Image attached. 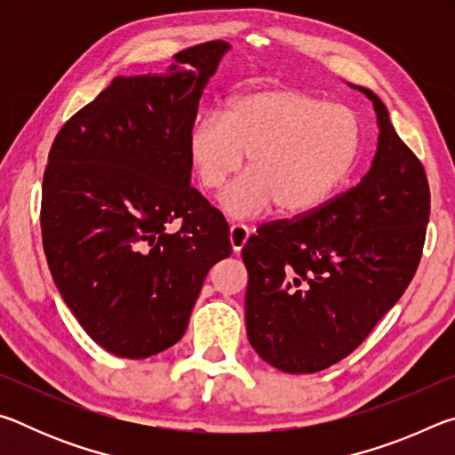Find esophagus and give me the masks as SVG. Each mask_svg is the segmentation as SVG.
<instances>
[{"label": "esophagus", "mask_w": 455, "mask_h": 455, "mask_svg": "<svg viewBox=\"0 0 455 455\" xmlns=\"http://www.w3.org/2000/svg\"><path fill=\"white\" fill-rule=\"evenodd\" d=\"M249 236H251V228L246 225H241V222H233V225H230L228 238L235 252L243 251V246L246 244V241H249Z\"/></svg>", "instance_id": "esophagus-1"}]
</instances>
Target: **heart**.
<instances>
[{
	"label": "heart",
	"instance_id": "b5f03b06",
	"mask_svg": "<svg viewBox=\"0 0 455 455\" xmlns=\"http://www.w3.org/2000/svg\"><path fill=\"white\" fill-rule=\"evenodd\" d=\"M363 148V126L351 108L295 86H260L228 100L225 116L200 118L188 132V156L204 190L222 192L235 219H255L276 204L299 217L321 206L349 179Z\"/></svg>",
	"mask_w": 455,
	"mask_h": 455
}]
</instances>
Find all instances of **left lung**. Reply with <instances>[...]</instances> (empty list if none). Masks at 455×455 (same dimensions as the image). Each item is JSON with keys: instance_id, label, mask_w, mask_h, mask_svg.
I'll return each instance as SVG.
<instances>
[{"instance_id": "1", "label": "left lung", "mask_w": 455, "mask_h": 455, "mask_svg": "<svg viewBox=\"0 0 455 455\" xmlns=\"http://www.w3.org/2000/svg\"><path fill=\"white\" fill-rule=\"evenodd\" d=\"M377 152L355 187L295 219L267 222L243 260L246 335L284 373H317L355 351L418 271L429 184L371 90Z\"/></svg>"}]
</instances>
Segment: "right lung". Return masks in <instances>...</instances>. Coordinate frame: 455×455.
Instances as JSON below:
<instances>
[{
  "instance_id": "right-lung-1",
  "label": "right lung",
  "mask_w": 455,
  "mask_h": 455,
  "mask_svg": "<svg viewBox=\"0 0 455 455\" xmlns=\"http://www.w3.org/2000/svg\"><path fill=\"white\" fill-rule=\"evenodd\" d=\"M227 42L192 45L166 76H118L53 140L42 241L61 299L106 351L144 359L179 341L228 225L190 187L188 132ZM181 219V228H167Z\"/></svg>"
}]
</instances>
